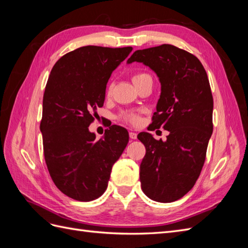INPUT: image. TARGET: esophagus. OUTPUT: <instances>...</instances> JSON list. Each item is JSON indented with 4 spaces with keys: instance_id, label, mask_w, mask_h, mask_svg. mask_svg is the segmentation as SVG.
I'll return each instance as SVG.
<instances>
[{
    "instance_id": "esophagus-1",
    "label": "esophagus",
    "mask_w": 248,
    "mask_h": 248,
    "mask_svg": "<svg viewBox=\"0 0 248 248\" xmlns=\"http://www.w3.org/2000/svg\"><path fill=\"white\" fill-rule=\"evenodd\" d=\"M129 137H130V139H131V140H137V138H138V133L131 131V132H129Z\"/></svg>"
}]
</instances>
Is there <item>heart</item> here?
Instances as JSON below:
<instances>
[{
  "label": "heart",
  "instance_id": "obj_1",
  "mask_svg": "<svg viewBox=\"0 0 248 248\" xmlns=\"http://www.w3.org/2000/svg\"><path fill=\"white\" fill-rule=\"evenodd\" d=\"M151 78V77H150L149 74H147V73H137L132 77V81H133V84L136 85L137 82H139L140 80L144 79V78ZM124 119L126 120V121L130 122L131 124H138L140 122V118L137 115H133V114L125 115Z\"/></svg>",
  "mask_w": 248,
  "mask_h": 248
}]
</instances>
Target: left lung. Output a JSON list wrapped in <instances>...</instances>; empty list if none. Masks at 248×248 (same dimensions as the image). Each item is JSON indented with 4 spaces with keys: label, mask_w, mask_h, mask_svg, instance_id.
Here are the masks:
<instances>
[{
    "label": "left lung",
    "mask_w": 248,
    "mask_h": 248,
    "mask_svg": "<svg viewBox=\"0 0 248 248\" xmlns=\"http://www.w3.org/2000/svg\"><path fill=\"white\" fill-rule=\"evenodd\" d=\"M133 62L148 66L160 82L150 129L170 132L167 140L139 133L146 147L140 167V186L151 200L170 202L192 188L204 166L213 132L209 79L197 57L170 44L136 50L127 60V64Z\"/></svg>",
    "instance_id": "left-lung-1"
}]
</instances>
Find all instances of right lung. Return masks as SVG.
Masks as SVG:
<instances>
[{
  "instance_id": "obj_1",
  "label": "right lung",
  "mask_w": 248,
  "mask_h": 248,
  "mask_svg": "<svg viewBox=\"0 0 248 248\" xmlns=\"http://www.w3.org/2000/svg\"><path fill=\"white\" fill-rule=\"evenodd\" d=\"M132 47L82 46L52 67L43 96L40 131L44 158L52 181L80 202L106 191L111 168L128 144L124 127L111 125L100 140L89 130L103 106L107 84Z\"/></svg>"
}]
</instances>
